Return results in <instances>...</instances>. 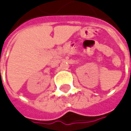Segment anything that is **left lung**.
<instances>
[{"label": "left lung", "instance_id": "obj_1", "mask_svg": "<svg viewBox=\"0 0 131 131\" xmlns=\"http://www.w3.org/2000/svg\"><path fill=\"white\" fill-rule=\"evenodd\" d=\"M130 75H131V70H130Z\"/></svg>", "mask_w": 131, "mask_h": 131}]
</instances>
